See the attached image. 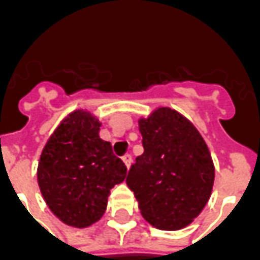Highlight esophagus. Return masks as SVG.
Wrapping results in <instances>:
<instances>
[{"label":"esophagus","mask_w":260,"mask_h":260,"mask_svg":"<svg viewBox=\"0 0 260 260\" xmlns=\"http://www.w3.org/2000/svg\"><path fill=\"white\" fill-rule=\"evenodd\" d=\"M122 161H124V164L126 166V169H129L131 163H132V156H131V154H124V156H122Z\"/></svg>","instance_id":"esophagus-1"}]
</instances>
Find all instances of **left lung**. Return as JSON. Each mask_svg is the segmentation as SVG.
I'll return each mask as SVG.
<instances>
[{"mask_svg": "<svg viewBox=\"0 0 260 260\" xmlns=\"http://www.w3.org/2000/svg\"><path fill=\"white\" fill-rule=\"evenodd\" d=\"M145 152L132 164L126 185L143 218L175 231L189 225L212 195L214 164L206 142L189 119L158 107L139 119Z\"/></svg>", "mask_w": 260, "mask_h": 260, "instance_id": "8db88e82", "label": "left lung"}]
</instances>
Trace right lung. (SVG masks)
Instances as JSON below:
<instances>
[{"label":"right lung","instance_id":"obj_1","mask_svg":"<svg viewBox=\"0 0 260 260\" xmlns=\"http://www.w3.org/2000/svg\"><path fill=\"white\" fill-rule=\"evenodd\" d=\"M100 126L87 110L69 113L48 138L37 166L44 202L55 217L76 229L103 217L111 188L126 177L122 160L99 135Z\"/></svg>","mask_w":260,"mask_h":260}]
</instances>
